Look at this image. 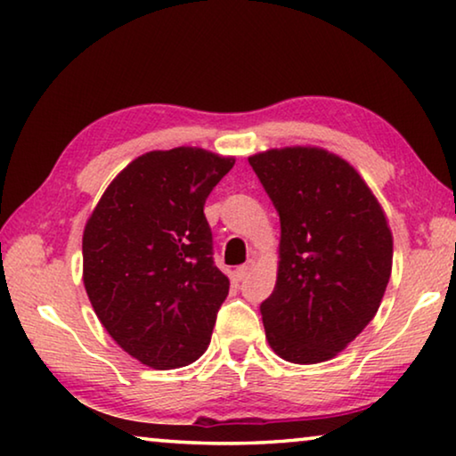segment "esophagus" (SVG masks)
Segmentation results:
<instances>
[{"instance_id":"1","label":"esophagus","mask_w":456,"mask_h":456,"mask_svg":"<svg viewBox=\"0 0 456 456\" xmlns=\"http://www.w3.org/2000/svg\"><path fill=\"white\" fill-rule=\"evenodd\" d=\"M254 266H256V262L254 260H248L246 264H243V266H240L235 270V278L237 281H243V278H248V274L251 270H254Z\"/></svg>"}]
</instances>
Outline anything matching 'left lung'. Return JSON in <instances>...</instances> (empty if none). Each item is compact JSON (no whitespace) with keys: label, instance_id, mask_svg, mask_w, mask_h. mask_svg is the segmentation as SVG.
Returning a JSON list of instances; mask_svg holds the SVG:
<instances>
[{"label":"left lung","instance_id":"left-lung-1","mask_svg":"<svg viewBox=\"0 0 456 456\" xmlns=\"http://www.w3.org/2000/svg\"><path fill=\"white\" fill-rule=\"evenodd\" d=\"M249 166L281 216L276 287L260 305L268 344L289 362H323L377 315L393 264L387 216L356 169L325 149H270Z\"/></svg>","mask_w":456,"mask_h":456}]
</instances>
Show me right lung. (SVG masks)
I'll list each match as a JSON object with an SVG mask.
<instances>
[{
	"mask_svg": "<svg viewBox=\"0 0 456 456\" xmlns=\"http://www.w3.org/2000/svg\"><path fill=\"white\" fill-rule=\"evenodd\" d=\"M233 163L199 147L149 151L110 182L86 223L92 307L151 369H180L208 348L229 278L213 262L205 202Z\"/></svg>",
	"mask_w": 456,
	"mask_h": 456,
	"instance_id": "1",
	"label": "right lung"
}]
</instances>
